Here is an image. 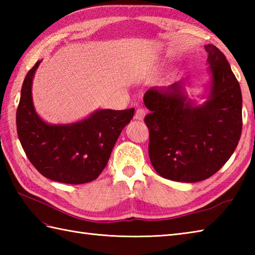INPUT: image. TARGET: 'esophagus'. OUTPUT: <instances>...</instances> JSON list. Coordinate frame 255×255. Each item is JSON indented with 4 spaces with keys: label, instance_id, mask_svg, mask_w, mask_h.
<instances>
[{
    "label": "esophagus",
    "instance_id": "obj_1",
    "mask_svg": "<svg viewBox=\"0 0 255 255\" xmlns=\"http://www.w3.org/2000/svg\"><path fill=\"white\" fill-rule=\"evenodd\" d=\"M144 116H145V110H143V108H138L136 111V114H134V119H137V121H143Z\"/></svg>",
    "mask_w": 255,
    "mask_h": 255
}]
</instances>
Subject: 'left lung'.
<instances>
[{"instance_id": "left-lung-1", "label": "left lung", "mask_w": 255, "mask_h": 255, "mask_svg": "<svg viewBox=\"0 0 255 255\" xmlns=\"http://www.w3.org/2000/svg\"><path fill=\"white\" fill-rule=\"evenodd\" d=\"M210 81L203 104L189 100L187 80L167 88H151L143 102L150 114L149 156L159 175L171 181L195 183L219 171L239 142L242 95L225 55L206 45Z\"/></svg>"}]
</instances>
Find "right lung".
I'll list each match as a JSON object with an SVG mask.
<instances>
[{
  "mask_svg": "<svg viewBox=\"0 0 255 255\" xmlns=\"http://www.w3.org/2000/svg\"><path fill=\"white\" fill-rule=\"evenodd\" d=\"M37 61L21 85L16 126L21 147L37 171L49 180L66 184L94 181L105 169L124 127L130 123L134 108L97 110L72 124H48L32 103V79Z\"/></svg>",
  "mask_w": 255,
  "mask_h": 255,
  "instance_id": "1",
  "label": "right lung"
}]
</instances>
